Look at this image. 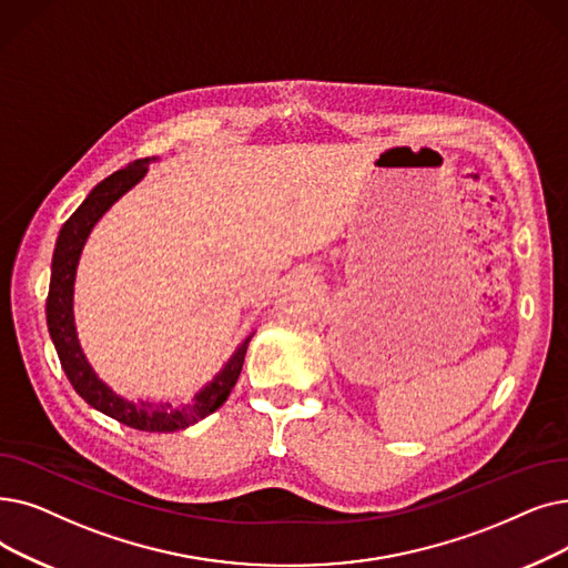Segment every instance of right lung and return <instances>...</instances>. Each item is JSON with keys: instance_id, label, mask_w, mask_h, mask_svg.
Segmentation results:
<instances>
[{"instance_id": "right-lung-1", "label": "right lung", "mask_w": 568, "mask_h": 568, "mask_svg": "<svg viewBox=\"0 0 568 568\" xmlns=\"http://www.w3.org/2000/svg\"><path fill=\"white\" fill-rule=\"evenodd\" d=\"M148 164H151V158L136 160L130 166L115 171V174L104 179L100 185H94L92 192L85 196V202L62 225L53 253V274L51 290H48L45 300V317L48 332H51L69 383L92 408L102 410L104 415L113 417V420L139 432H176L204 420L206 415H211L227 402L232 387L239 381L251 336L239 345V351L225 364L223 372L213 378V383L196 394L190 404L176 410L171 408V404H132L120 399L118 394H113V389H109L94 376L79 345L77 327H73V278H77V266L85 239L92 232L97 220L113 206V202H118L122 194L145 176Z\"/></svg>"}]
</instances>
